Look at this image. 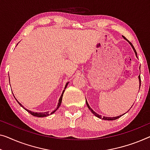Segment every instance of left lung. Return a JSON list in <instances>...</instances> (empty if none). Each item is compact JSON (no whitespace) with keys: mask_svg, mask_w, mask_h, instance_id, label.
<instances>
[{"mask_svg":"<svg viewBox=\"0 0 150 150\" xmlns=\"http://www.w3.org/2000/svg\"><path fill=\"white\" fill-rule=\"evenodd\" d=\"M124 38L127 40V41H128L129 42V43L131 44V47H132L133 48V50H134V52H135V55H136V57H137V52H136V50H135V48H134V46H133V44L131 43L128 40H127L126 38L125 37H123ZM139 88H140V86H141V77H140V75H139ZM86 104H87V106H88V108L89 109V110H90V111L91 112H92L93 115H94L96 117H97L98 118H102V119H103V120H116V119H117V118H120V117H121V116H122L123 115H120V116H118V117H102V116L101 115H98V114H97L96 112H95L94 111H93L92 109H91V108H90V106H89V105L88 104V102H87V100H86Z\"/></svg>","mask_w":150,"mask_h":150,"instance_id":"obj_1","label":"left lung"}]
</instances>
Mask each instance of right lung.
I'll return each mask as SVG.
<instances>
[{
    "mask_svg": "<svg viewBox=\"0 0 150 150\" xmlns=\"http://www.w3.org/2000/svg\"><path fill=\"white\" fill-rule=\"evenodd\" d=\"M68 83H69V82L68 83H66V86H65V87H64V89L63 90V91H62V94H61V97H60V98H59V103H58V105H57V109H56L55 110H54L53 112H52L50 113V115L51 114H53L54 112L57 110L58 108H59V106H61V102H62V96H63V93H64V91H65V89L67 88V85H68ZM15 100H17V99L16 98H15ZM17 102L18 103H19V104L20 105V106H21V107H23V108L25 109V110H27L28 112L29 113H30L31 115H33V116H34V117H47V116H49L50 115V113H49V112H32V111H30V110H28V109H26V108H24V106H22V104H21L19 103V102L17 101Z\"/></svg>",
    "mask_w": 150,
    "mask_h": 150,
    "instance_id": "1",
    "label": "right lung"
}]
</instances>
